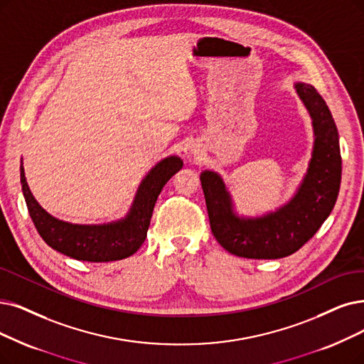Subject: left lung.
I'll use <instances>...</instances> for the list:
<instances>
[{"mask_svg": "<svg viewBox=\"0 0 364 364\" xmlns=\"http://www.w3.org/2000/svg\"><path fill=\"white\" fill-rule=\"evenodd\" d=\"M294 88L312 118L315 141L308 173L287 205L259 218H240L220 174L209 170L200 174L213 236L232 255L274 259L294 254L323 225L336 203L342 174L336 124L312 85L297 82Z\"/></svg>", "mask_w": 364, "mask_h": 364, "instance_id": "obj_1", "label": "left lung"}]
</instances>
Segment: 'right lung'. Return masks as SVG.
I'll use <instances>...</instances> for the list:
<instances>
[{
  "label": "right lung",
  "instance_id": "add662e5",
  "mask_svg": "<svg viewBox=\"0 0 364 364\" xmlns=\"http://www.w3.org/2000/svg\"><path fill=\"white\" fill-rule=\"evenodd\" d=\"M179 156H167L144 178L134 197L133 206L125 218L103 225H77L56 220L43 209L26 183L21 167V183L28 212L43 237L52 250L80 261L107 263L137 252L146 239L156 198L167 181L182 168Z\"/></svg>",
  "mask_w": 364,
  "mask_h": 364
}]
</instances>
